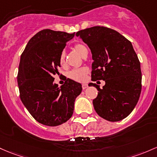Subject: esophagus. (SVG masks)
Instances as JSON below:
<instances>
[{"label":"esophagus","mask_w":157,"mask_h":157,"mask_svg":"<svg viewBox=\"0 0 157 157\" xmlns=\"http://www.w3.org/2000/svg\"><path fill=\"white\" fill-rule=\"evenodd\" d=\"M82 89H86V88H88V84L83 83L82 85Z\"/></svg>","instance_id":"esophagus-1"}]
</instances>
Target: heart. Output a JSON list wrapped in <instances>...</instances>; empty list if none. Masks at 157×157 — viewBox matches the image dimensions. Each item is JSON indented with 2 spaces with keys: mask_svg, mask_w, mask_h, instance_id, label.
<instances>
[{
  "mask_svg": "<svg viewBox=\"0 0 157 157\" xmlns=\"http://www.w3.org/2000/svg\"><path fill=\"white\" fill-rule=\"evenodd\" d=\"M74 49L75 51L78 53L80 56H81L82 57L86 54V53L88 52L87 48H86L85 45L83 44H80V43H77L74 45ZM65 53L64 51L61 53L59 56V64L61 65H63L65 63ZM89 72L87 68H79V69H75L72 70L71 71L69 72L68 74V77H70L71 79L72 80H76V81H79V82H82L83 80H85L86 79V76Z\"/></svg>",
  "mask_w": 157,
  "mask_h": 157,
  "instance_id": "b5f03b06",
  "label": "heart"
}]
</instances>
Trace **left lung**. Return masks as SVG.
Returning a JSON list of instances; mask_svg holds the SVG:
<instances>
[{"label":"left lung","mask_w":157,"mask_h":157,"mask_svg":"<svg viewBox=\"0 0 157 157\" xmlns=\"http://www.w3.org/2000/svg\"><path fill=\"white\" fill-rule=\"evenodd\" d=\"M90 48L92 80H103V89L93 100L94 110L109 121H118L131 113L142 90L140 62L131 42L118 32L104 27H92L76 33Z\"/></svg>","instance_id":"1"}]
</instances>
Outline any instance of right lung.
<instances>
[{"label": "right lung", "instance_id": "1", "mask_svg": "<svg viewBox=\"0 0 157 157\" xmlns=\"http://www.w3.org/2000/svg\"><path fill=\"white\" fill-rule=\"evenodd\" d=\"M75 35L42 30L31 38L21 56L17 77L21 100L30 115L46 126H58L69 119L82 92L81 84L71 79L61 87L53 82V75H59L60 54Z\"/></svg>", "mask_w": 157, "mask_h": 157}]
</instances>
